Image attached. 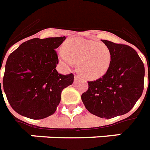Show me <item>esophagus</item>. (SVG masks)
Returning a JSON list of instances; mask_svg holds the SVG:
<instances>
[{
    "mask_svg": "<svg viewBox=\"0 0 150 150\" xmlns=\"http://www.w3.org/2000/svg\"><path fill=\"white\" fill-rule=\"evenodd\" d=\"M79 79H80V77H79V75H75V81H78V80H79Z\"/></svg>",
    "mask_w": 150,
    "mask_h": 150,
    "instance_id": "34e87169",
    "label": "esophagus"
}]
</instances>
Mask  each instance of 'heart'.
Wrapping results in <instances>:
<instances>
[{
	"label": "heart",
	"mask_w": 150,
	"mask_h": 150,
	"mask_svg": "<svg viewBox=\"0 0 150 150\" xmlns=\"http://www.w3.org/2000/svg\"><path fill=\"white\" fill-rule=\"evenodd\" d=\"M58 56L66 66H73L75 62H78L79 72L89 79L103 76L109 70L112 61L111 51L106 45L81 38L67 40Z\"/></svg>",
	"instance_id": "heart-1"
}]
</instances>
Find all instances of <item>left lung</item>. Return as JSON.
<instances>
[{"mask_svg": "<svg viewBox=\"0 0 150 150\" xmlns=\"http://www.w3.org/2000/svg\"><path fill=\"white\" fill-rule=\"evenodd\" d=\"M111 51L109 70L100 79L88 81L81 95L87 110L93 115L111 119L129 112L140 98L144 88L145 68L132 47L102 40Z\"/></svg>", "mask_w": 150, "mask_h": 150, "instance_id": "8db88e82", "label": "left lung"}]
</instances>
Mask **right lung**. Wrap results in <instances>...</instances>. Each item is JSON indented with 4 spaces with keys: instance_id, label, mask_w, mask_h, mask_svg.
Segmentation results:
<instances>
[{
    "instance_id": "obj_1",
    "label": "right lung",
    "mask_w": 150,
    "mask_h": 150,
    "mask_svg": "<svg viewBox=\"0 0 150 150\" xmlns=\"http://www.w3.org/2000/svg\"><path fill=\"white\" fill-rule=\"evenodd\" d=\"M64 40V36L33 38L8 56L2 88L16 112L32 119L54 114L62 90L74 81L72 73L61 75L55 69L58 58L54 49ZM0 88L2 92L1 80Z\"/></svg>"
}]
</instances>
